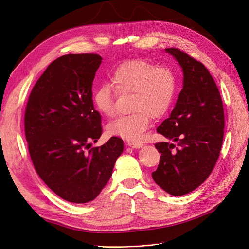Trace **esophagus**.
Segmentation results:
<instances>
[{
	"label": "esophagus",
	"mask_w": 249,
	"mask_h": 249,
	"mask_svg": "<svg viewBox=\"0 0 249 249\" xmlns=\"http://www.w3.org/2000/svg\"><path fill=\"white\" fill-rule=\"evenodd\" d=\"M129 146H131V147H134V148H139V147H142L143 144L142 143H140V142H128V143H127Z\"/></svg>",
	"instance_id": "34e87169"
}]
</instances>
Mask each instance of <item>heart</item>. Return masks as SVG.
Segmentation results:
<instances>
[{"label": "heart", "mask_w": 249, "mask_h": 249, "mask_svg": "<svg viewBox=\"0 0 249 249\" xmlns=\"http://www.w3.org/2000/svg\"><path fill=\"white\" fill-rule=\"evenodd\" d=\"M111 85L103 83L93 91L96 109L106 117L116 114L117 93H131L132 113L118 117L107 127L109 134L127 140L142 136L150 118H159L170 107L177 89L176 75L170 67L157 66L146 59H129L115 67Z\"/></svg>", "instance_id": "1"}]
</instances>
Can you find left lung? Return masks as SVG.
<instances>
[{
  "label": "left lung",
  "instance_id": "8db88e82",
  "mask_svg": "<svg viewBox=\"0 0 249 249\" xmlns=\"http://www.w3.org/2000/svg\"><path fill=\"white\" fill-rule=\"evenodd\" d=\"M166 51L180 64L184 79L175 107L157 128L171 142L155 144L160 158L151 176L161 189L179 196L210 176L221 151L225 117L219 89L204 65L180 49Z\"/></svg>",
  "mask_w": 249,
  "mask_h": 249
}]
</instances>
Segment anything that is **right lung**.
Here are the masks:
<instances>
[{"label": "right lung", "mask_w": 249, "mask_h": 249, "mask_svg": "<svg viewBox=\"0 0 249 249\" xmlns=\"http://www.w3.org/2000/svg\"><path fill=\"white\" fill-rule=\"evenodd\" d=\"M101 63L102 57L91 53L53 61L35 84L25 107L32 164L40 179L69 202L85 203L98 196L123 153V140L117 136L90 147L103 133L91 90Z\"/></svg>", "instance_id": "add662e5"}]
</instances>
